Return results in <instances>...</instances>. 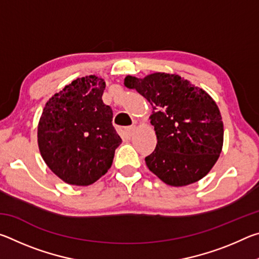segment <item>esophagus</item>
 Listing matches in <instances>:
<instances>
[{"label": "esophagus", "instance_id": "34e87169", "mask_svg": "<svg viewBox=\"0 0 259 259\" xmlns=\"http://www.w3.org/2000/svg\"><path fill=\"white\" fill-rule=\"evenodd\" d=\"M136 130V126L135 125H131V126H128V128H125V133L128 136H133L134 133Z\"/></svg>", "mask_w": 259, "mask_h": 259}]
</instances>
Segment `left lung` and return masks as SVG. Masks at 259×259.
<instances>
[{
  "label": "left lung",
  "instance_id": "1",
  "mask_svg": "<svg viewBox=\"0 0 259 259\" xmlns=\"http://www.w3.org/2000/svg\"><path fill=\"white\" fill-rule=\"evenodd\" d=\"M124 85L136 89L152 105L150 116L157 144L146 165L170 186H186L202 179L222 152L224 125L214 100L176 74L153 73L144 78L128 75Z\"/></svg>",
  "mask_w": 259,
  "mask_h": 259
}]
</instances>
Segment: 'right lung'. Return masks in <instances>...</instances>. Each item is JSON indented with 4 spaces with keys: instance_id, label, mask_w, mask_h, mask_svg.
<instances>
[{
    "instance_id": "1",
    "label": "right lung",
    "mask_w": 259,
    "mask_h": 259,
    "mask_svg": "<svg viewBox=\"0 0 259 259\" xmlns=\"http://www.w3.org/2000/svg\"><path fill=\"white\" fill-rule=\"evenodd\" d=\"M105 81L89 75L74 80L48 100L37 126L43 160L61 181L76 186L97 182L111 168L122 143L103 103Z\"/></svg>"
}]
</instances>
